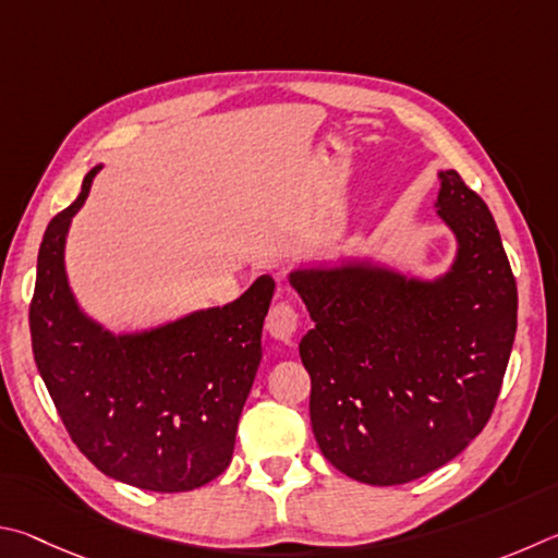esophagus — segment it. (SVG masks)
I'll return each instance as SVG.
<instances>
[{"mask_svg": "<svg viewBox=\"0 0 558 558\" xmlns=\"http://www.w3.org/2000/svg\"><path fill=\"white\" fill-rule=\"evenodd\" d=\"M267 328L271 338L281 340V343H291L296 328H299V314L296 308L289 304V301H279L277 306H271L269 316H267Z\"/></svg>", "mask_w": 558, "mask_h": 558, "instance_id": "obj_1", "label": "esophagus"}]
</instances>
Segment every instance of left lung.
<instances>
[{
  "label": "left lung",
  "instance_id": "8db88e82",
  "mask_svg": "<svg viewBox=\"0 0 558 558\" xmlns=\"http://www.w3.org/2000/svg\"><path fill=\"white\" fill-rule=\"evenodd\" d=\"M436 213L458 242L434 281L369 259L289 274L314 320L299 355L311 375L320 453L367 485L436 471L483 432L517 330V284L485 201L441 171Z\"/></svg>",
  "mask_w": 558,
  "mask_h": 558
}]
</instances>
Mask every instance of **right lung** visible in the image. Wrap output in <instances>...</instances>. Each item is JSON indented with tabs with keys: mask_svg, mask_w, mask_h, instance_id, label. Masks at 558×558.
I'll list each match as a JSON object with an SVG mask.
<instances>
[{
	"mask_svg": "<svg viewBox=\"0 0 558 558\" xmlns=\"http://www.w3.org/2000/svg\"><path fill=\"white\" fill-rule=\"evenodd\" d=\"M81 195L48 222L28 308L38 373L73 444L97 471L151 493H185L232 461L242 407L262 360L274 279L232 304L114 336L87 318L68 287L65 238Z\"/></svg>",
	"mask_w": 558,
	"mask_h": 558,
	"instance_id": "obj_1",
	"label": "right lung"
}]
</instances>
